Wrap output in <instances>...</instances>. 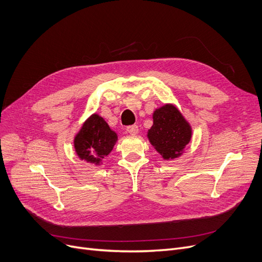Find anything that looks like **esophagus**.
I'll return each instance as SVG.
<instances>
[{
    "mask_svg": "<svg viewBox=\"0 0 262 262\" xmlns=\"http://www.w3.org/2000/svg\"><path fill=\"white\" fill-rule=\"evenodd\" d=\"M126 130L130 135H137V134H138V132H139V128H138V126H137V125H132V126H128L126 128Z\"/></svg>",
    "mask_w": 262,
    "mask_h": 262,
    "instance_id": "esophagus-1",
    "label": "esophagus"
}]
</instances>
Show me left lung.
<instances>
[{
    "instance_id": "1",
    "label": "left lung",
    "mask_w": 262,
    "mask_h": 262,
    "mask_svg": "<svg viewBox=\"0 0 262 262\" xmlns=\"http://www.w3.org/2000/svg\"><path fill=\"white\" fill-rule=\"evenodd\" d=\"M146 137L164 160H173L184 154L192 127L175 105L164 104L154 110L153 125Z\"/></svg>"
}]
</instances>
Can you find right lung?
<instances>
[{
    "label": "right lung",
    "instance_id": "right-lung-1",
    "mask_svg": "<svg viewBox=\"0 0 262 262\" xmlns=\"http://www.w3.org/2000/svg\"><path fill=\"white\" fill-rule=\"evenodd\" d=\"M118 141V135L109 127L103 117L92 114L82 123L74 136V149L77 157L94 166H101Z\"/></svg>",
    "mask_w": 262,
    "mask_h": 262
}]
</instances>
